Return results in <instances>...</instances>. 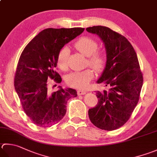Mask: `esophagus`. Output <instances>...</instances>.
Instances as JSON below:
<instances>
[{"label":"esophagus","instance_id":"esophagus-1","mask_svg":"<svg viewBox=\"0 0 157 157\" xmlns=\"http://www.w3.org/2000/svg\"><path fill=\"white\" fill-rule=\"evenodd\" d=\"M86 94V90H78V95H82V94Z\"/></svg>","mask_w":157,"mask_h":157}]
</instances>
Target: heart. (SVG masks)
<instances>
[{
  "label": "heart",
  "instance_id": "heart-1",
  "mask_svg": "<svg viewBox=\"0 0 157 157\" xmlns=\"http://www.w3.org/2000/svg\"><path fill=\"white\" fill-rule=\"evenodd\" d=\"M74 47L81 54L88 57V65H90L97 73L103 71L107 64V55L103 50H97L98 43L94 39L88 36H83L75 43ZM68 54L69 50L65 47L63 48L58 52L57 65L63 71L67 69ZM93 78V71L88 69L82 71L69 73L67 75L65 81L67 85L71 87L83 89L88 86L89 82Z\"/></svg>",
  "mask_w": 157,
  "mask_h": 157
}]
</instances>
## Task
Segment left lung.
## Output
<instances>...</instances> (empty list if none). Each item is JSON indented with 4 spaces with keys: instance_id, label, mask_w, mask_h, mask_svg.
I'll use <instances>...</instances> for the list:
<instances>
[{
    "instance_id": "1",
    "label": "left lung",
    "mask_w": 157,
    "mask_h": 157,
    "mask_svg": "<svg viewBox=\"0 0 157 157\" xmlns=\"http://www.w3.org/2000/svg\"><path fill=\"white\" fill-rule=\"evenodd\" d=\"M86 30L102 40L107 58L97 82L107 89L97 92L99 102L89 109V118L102 130L117 129L128 121L140 99L143 75L137 54L124 36L108 27L96 26Z\"/></svg>"
}]
</instances>
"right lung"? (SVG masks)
Instances as JSON below:
<instances>
[{"label":"right lung","mask_w":157,"mask_h":157,"mask_svg":"<svg viewBox=\"0 0 157 157\" xmlns=\"http://www.w3.org/2000/svg\"><path fill=\"white\" fill-rule=\"evenodd\" d=\"M83 28L46 29L35 36L21 52L14 78L15 91L21 106L33 123L47 127L58 123L65 115L67 103L78 96L75 89L60 88L48 93V78L62 81L56 71L58 52L84 32Z\"/></svg>","instance_id":"1"}]
</instances>
